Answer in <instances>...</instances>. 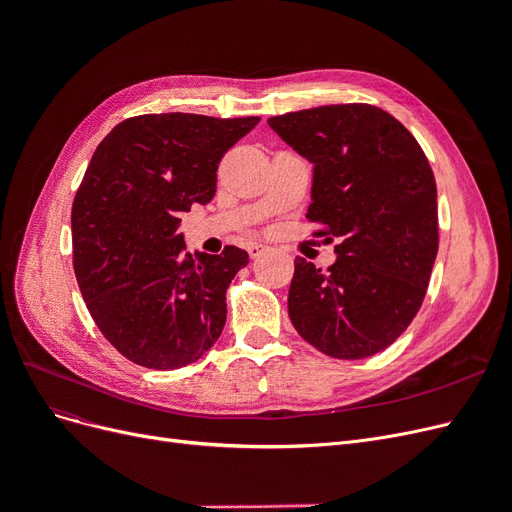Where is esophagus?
I'll list each match as a JSON object with an SVG mask.
<instances>
[{
  "mask_svg": "<svg viewBox=\"0 0 512 512\" xmlns=\"http://www.w3.org/2000/svg\"><path fill=\"white\" fill-rule=\"evenodd\" d=\"M265 250H267V247L262 245V243H250V245H247V252H250L252 258H258L260 254H265Z\"/></svg>",
  "mask_w": 512,
  "mask_h": 512,
  "instance_id": "obj_1",
  "label": "esophagus"
}]
</instances>
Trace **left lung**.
<instances>
[{
	"instance_id": "8db88e82",
	"label": "left lung",
	"mask_w": 512,
	"mask_h": 512,
	"mask_svg": "<svg viewBox=\"0 0 512 512\" xmlns=\"http://www.w3.org/2000/svg\"><path fill=\"white\" fill-rule=\"evenodd\" d=\"M312 162L307 220L327 224L335 262L294 258L292 327L333 359L389 348L421 307L438 254V192L416 138L371 104H331L269 119Z\"/></svg>"
}]
</instances>
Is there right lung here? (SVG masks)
Wrapping results in <instances>:
<instances>
[{
  "instance_id": "1",
  "label": "right lung",
  "mask_w": 512,
  "mask_h": 512,
  "mask_svg": "<svg viewBox=\"0 0 512 512\" xmlns=\"http://www.w3.org/2000/svg\"><path fill=\"white\" fill-rule=\"evenodd\" d=\"M260 117L138 115L106 134L72 205L74 273L91 318L149 369L198 361L222 335L226 288L250 256L185 252L177 232L207 205L218 164Z\"/></svg>"
}]
</instances>
